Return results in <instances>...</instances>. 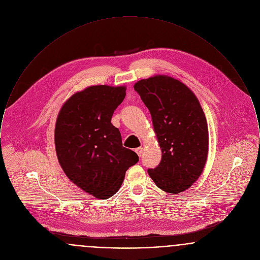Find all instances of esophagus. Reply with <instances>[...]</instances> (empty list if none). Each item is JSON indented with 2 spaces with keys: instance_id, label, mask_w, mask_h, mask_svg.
<instances>
[{
  "instance_id": "esophagus-1",
  "label": "esophagus",
  "mask_w": 260,
  "mask_h": 260,
  "mask_svg": "<svg viewBox=\"0 0 260 260\" xmlns=\"http://www.w3.org/2000/svg\"><path fill=\"white\" fill-rule=\"evenodd\" d=\"M135 151L137 152V154L139 155V156H141L142 155V153H143V148L142 147H140V148H137Z\"/></svg>"
}]
</instances>
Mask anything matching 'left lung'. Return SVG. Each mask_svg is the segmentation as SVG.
I'll return each instance as SVG.
<instances>
[{
	"instance_id": "left-lung-1",
	"label": "left lung",
	"mask_w": 260,
	"mask_h": 260,
	"mask_svg": "<svg viewBox=\"0 0 260 260\" xmlns=\"http://www.w3.org/2000/svg\"><path fill=\"white\" fill-rule=\"evenodd\" d=\"M134 89L150 110L161 149V161L149 175L166 192L189 189L204 171L208 153V128L198 98L184 83L154 75L135 83Z\"/></svg>"
}]
</instances>
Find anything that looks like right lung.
I'll return each instance as SVG.
<instances>
[{"label": "right lung", "mask_w": 260, "mask_h": 260, "mask_svg": "<svg viewBox=\"0 0 260 260\" xmlns=\"http://www.w3.org/2000/svg\"><path fill=\"white\" fill-rule=\"evenodd\" d=\"M125 96V86L87 87L67 100L55 121V152L63 172L100 200L116 193L127 169L139 161L110 122Z\"/></svg>", "instance_id": "add662e5"}]
</instances>
